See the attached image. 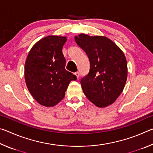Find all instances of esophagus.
<instances>
[{"instance_id": "obj_1", "label": "esophagus", "mask_w": 153, "mask_h": 153, "mask_svg": "<svg viewBox=\"0 0 153 153\" xmlns=\"http://www.w3.org/2000/svg\"><path fill=\"white\" fill-rule=\"evenodd\" d=\"M75 75H76V77H77V78H78V77H79V71H76V73H75Z\"/></svg>"}]
</instances>
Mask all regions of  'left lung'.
<instances>
[{"label":"left lung","instance_id":"1","mask_svg":"<svg viewBox=\"0 0 153 153\" xmlns=\"http://www.w3.org/2000/svg\"><path fill=\"white\" fill-rule=\"evenodd\" d=\"M75 41L86 52L90 71L80 83L84 94L98 107L115 101L122 92L128 76V66L122 51L105 36L81 33Z\"/></svg>","mask_w":153,"mask_h":153}]
</instances>
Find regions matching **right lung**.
<instances>
[{
	"instance_id": "add662e5",
	"label": "right lung",
	"mask_w": 153,
	"mask_h": 153,
	"mask_svg": "<svg viewBox=\"0 0 153 153\" xmlns=\"http://www.w3.org/2000/svg\"><path fill=\"white\" fill-rule=\"evenodd\" d=\"M66 37L48 36L36 42L25 63L28 90L39 104L53 107L65 97L69 82L77 77L65 69L62 49Z\"/></svg>"
}]
</instances>
